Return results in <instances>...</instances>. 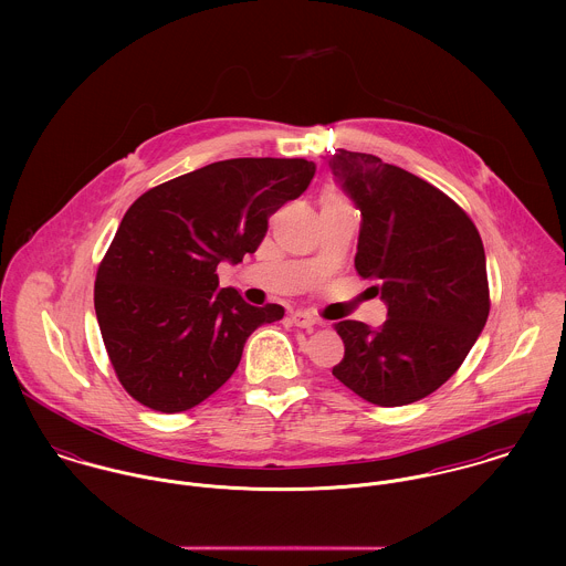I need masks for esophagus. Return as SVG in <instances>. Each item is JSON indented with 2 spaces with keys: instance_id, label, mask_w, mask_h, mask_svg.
Masks as SVG:
<instances>
[{
  "instance_id": "obj_1",
  "label": "esophagus",
  "mask_w": 566,
  "mask_h": 566,
  "mask_svg": "<svg viewBox=\"0 0 566 566\" xmlns=\"http://www.w3.org/2000/svg\"><path fill=\"white\" fill-rule=\"evenodd\" d=\"M290 321H292L294 326H301V328H312L314 324L318 323L316 316H312V314H307V312H294V314L290 316Z\"/></svg>"
}]
</instances>
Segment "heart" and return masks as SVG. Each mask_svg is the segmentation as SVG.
I'll return each mask as SVG.
<instances>
[{
  "mask_svg": "<svg viewBox=\"0 0 566 566\" xmlns=\"http://www.w3.org/2000/svg\"><path fill=\"white\" fill-rule=\"evenodd\" d=\"M350 207L348 200L342 196L339 189L335 187H326L323 193V209H346Z\"/></svg>",
  "mask_w": 566,
  "mask_h": 566,
  "instance_id": "heart-1",
  "label": "heart"
}]
</instances>
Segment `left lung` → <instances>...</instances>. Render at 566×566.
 <instances>
[{
  "instance_id": "8db88e82",
  "label": "left lung",
  "mask_w": 566,
  "mask_h": 566,
  "mask_svg": "<svg viewBox=\"0 0 566 566\" xmlns=\"http://www.w3.org/2000/svg\"><path fill=\"white\" fill-rule=\"evenodd\" d=\"M328 167L361 213L355 270L388 307L379 328L335 324L344 359L333 377L368 403L420 401L462 366L488 321L484 243L447 193L397 165L337 150Z\"/></svg>"
}]
</instances>
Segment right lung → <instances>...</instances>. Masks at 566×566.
I'll return each mask as SVG.
<instances>
[{"mask_svg":"<svg viewBox=\"0 0 566 566\" xmlns=\"http://www.w3.org/2000/svg\"><path fill=\"white\" fill-rule=\"evenodd\" d=\"M316 163L229 159L171 178L126 211L95 276V316L115 375L150 409H191L222 388L261 324L281 305L252 307L220 287V261L240 263L268 218L296 200Z\"/></svg>","mask_w":566,"mask_h":566,"instance_id":"add662e5","label":"right lung"}]
</instances>
